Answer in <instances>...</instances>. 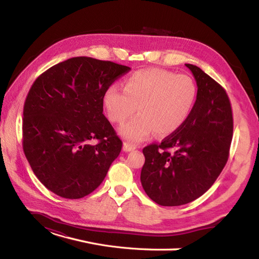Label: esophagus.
<instances>
[{
    "label": "esophagus",
    "instance_id": "esophagus-1",
    "mask_svg": "<svg viewBox=\"0 0 259 259\" xmlns=\"http://www.w3.org/2000/svg\"><path fill=\"white\" fill-rule=\"evenodd\" d=\"M135 149H136V146H135V145L130 144V143H124V144H123V150H124V151L130 152V151L135 150Z\"/></svg>",
    "mask_w": 259,
    "mask_h": 259
}]
</instances>
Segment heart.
Instances as JSON below:
<instances>
[{
  "label": "heart",
  "instance_id": "1",
  "mask_svg": "<svg viewBox=\"0 0 259 259\" xmlns=\"http://www.w3.org/2000/svg\"><path fill=\"white\" fill-rule=\"evenodd\" d=\"M197 93L189 75L144 69L124 80L123 91L110 86L104 105L109 120L117 124L126 121L137 109L139 114L121 126L120 134L132 143H139L153 132L167 136L182 127L192 111Z\"/></svg>",
  "mask_w": 259,
  "mask_h": 259
}]
</instances>
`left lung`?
I'll return each mask as SVG.
<instances>
[{
	"label": "left lung",
	"mask_w": 259,
	"mask_h": 259,
	"mask_svg": "<svg viewBox=\"0 0 259 259\" xmlns=\"http://www.w3.org/2000/svg\"><path fill=\"white\" fill-rule=\"evenodd\" d=\"M186 67L198 85L189 117L161 144L143 149L140 182L148 197L162 206L184 205L204 194L228 161L232 140L233 117L226 91L199 67Z\"/></svg>",
	"instance_id": "8db88e82"
}]
</instances>
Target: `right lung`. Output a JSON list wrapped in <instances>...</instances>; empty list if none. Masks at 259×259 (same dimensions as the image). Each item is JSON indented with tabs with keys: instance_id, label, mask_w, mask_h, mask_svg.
Listing matches in <instances>:
<instances>
[{
	"instance_id": "right-lung-1",
	"label": "right lung",
	"mask_w": 259,
	"mask_h": 259,
	"mask_svg": "<svg viewBox=\"0 0 259 259\" xmlns=\"http://www.w3.org/2000/svg\"><path fill=\"white\" fill-rule=\"evenodd\" d=\"M130 70L73 57L46 70L31 86L23 106L22 148L34 175L55 194L86 197L119 156L122 140L103 113L104 96Z\"/></svg>"
}]
</instances>
